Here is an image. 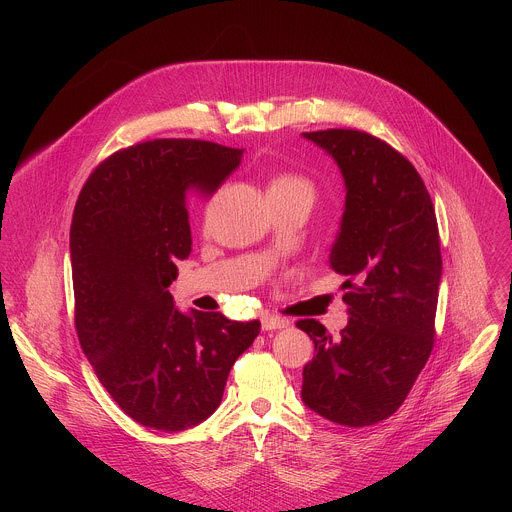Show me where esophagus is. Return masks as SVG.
I'll return each mask as SVG.
<instances>
[{
	"instance_id": "esophagus-1",
	"label": "esophagus",
	"mask_w": 512,
	"mask_h": 512,
	"mask_svg": "<svg viewBox=\"0 0 512 512\" xmlns=\"http://www.w3.org/2000/svg\"><path fill=\"white\" fill-rule=\"evenodd\" d=\"M260 323H262V329H264V331L286 329V327L290 325V321H288V319H284V317H274V315H262Z\"/></svg>"
}]
</instances>
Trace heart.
<instances>
[{
    "mask_svg": "<svg viewBox=\"0 0 512 512\" xmlns=\"http://www.w3.org/2000/svg\"><path fill=\"white\" fill-rule=\"evenodd\" d=\"M268 195H292V197H303L307 201L313 199L315 187L313 183L297 173H280L268 183Z\"/></svg>",
    "mask_w": 512,
    "mask_h": 512,
    "instance_id": "1",
    "label": "heart"
}]
</instances>
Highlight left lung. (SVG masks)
<instances>
[{
	"label": "left lung",
	"mask_w": 512,
	"mask_h": 512,
	"mask_svg": "<svg viewBox=\"0 0 512 512\" xmlns=\"http://www.w3.org/2000/svg\"><path fill=\"white\" fill-rule=\"evenodd\" d=\"M321 147L345 181V209L329 268L349 323L331 337L315 319L297 321L315 343L303 366L301 400L329 422L363 428L406 400L434 345L441 280L438 220L414 165L359 130L301 134Z\"/></svg>",
	"instance_id": "8db88e82"
}]
</instances>
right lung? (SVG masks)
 Listing matches in <instances>:
<instances>
[{
  "instance_id": "right-lung-1",
  "label": "right lung",
  "mask_w": 512,
  "mask_h": 512,
  "mask_svg": "<svg viewBox=\"0 0 512 512\" xmlns=\"http://www.w3.org/2000/svg\"><path fill=\"white\" fill-rule=\"evenodd\" d=\"M244 149L153 140L120 149L84 183L71 224L74 323L102 386L138 424L181 432L222 400L260 321L179 311L169 286L191 254L189 199L213 193Z\"/></svg>"
}]
</instances>
